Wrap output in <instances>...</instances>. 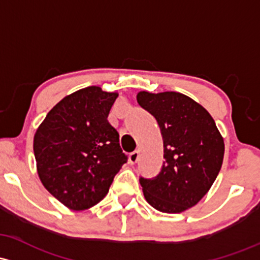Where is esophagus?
Instances as JSON below:
<instances>
[{"mask_svg":"<svg viewBox=\"0 0 260 260\" xmlns=\"http://www.w3.org/2000/svg\"><path fill=\"white\" fill-rule=\"evenodd\" d=\"M139 152L138 150H135V152H132L129 154V158H128V160H129L131 164H136L137 161L139 160Z\"/></svg>","mask_w":260,"mask_h":260,"instance_id":"obj_1","label":"esophagus"}]
</instances>
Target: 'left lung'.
Listing matches in <instances>:
<instances>
[{
	"instance_id": "8db88e82",
	"label": "left lung",
	"mask_w": 260,
	"mask_h": 260,
	"mask_svg": "<svg viewBox=\"0 0 260 260\" xmlns=\"http://www.w3.org/2000/svg\"><path fill=\"white\" fill-rule=\"evenodd\" d=\"M139 106L155 117L164 143V162L153 179L141 178L148 204L180 213L209 192L221 170L224 142L206 108L180 92L137 95Z\"/></svg>"
}]
</instances>
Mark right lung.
<instances>
[{
    "instance_id": "right-lung-1",
    "label": "right lung",
    "mask_w": 260,
    "mask_h": 260,
    "mask_svg": "<svg viewBox=\"0 0 260 260\" xmlns=\"http://www.w3.org/2000/svg\"><path fill=\"white\" fill-rule=\"evenodd\" d=\"M117 92L88 86L65 96L34 135L43 186L70 210L82 211L107 195L127 155L107 117Z\"/></svg>"
}]
</instances>
